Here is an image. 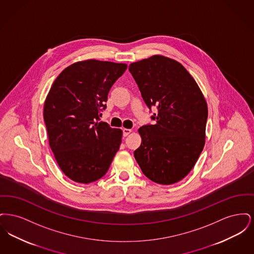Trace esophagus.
Instances as JSON below:
<instances>
[{
  "instance_id": "obj_1",
  "label": "esophagus",
  "mask_w": 254,
  "mask_h": 254,
  "mask_svg": "<svg viewBox=\"0 0 254 254\" xmlns=\"http://www.w3.org/2000/svg\"><path fill=\"white\" fill-rule=\"evenodd\" d=\"M131 132H132V130L129 129V128H124V129H123V135H124L125 137H127V135H129Z\"/></svg>"
}]
</instances>
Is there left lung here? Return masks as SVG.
Wrapping results in <instances>:
<instances>
[{
    "label": "left lung",
    "mask_w": 254,
    "mask_h": 254,
    "mask_svg": "<svg viewBox=\"0 0 254 254\" xmlns=\"http://www.w3.org/2000/svg\"><path fill=\"white\" fill-rule=\"evenodd\" d=\"M155 125L138 129L134 157L145 176L160 185L181 181L193 169L205 142L207 105L193 77L177 61L163 55L128 67Z\"/></svg>",
    "instance_id": "8db88e82"
}]
</instances>
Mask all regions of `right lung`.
<instances>
[{"label":"right lung","mask_w":254,"mask_h":254,"mask_svg":"<svg viewBox=\"0 0 254 254\" xmlns=\"http://www.w3.org/2000/svg\"><path fill=\"white\" fill-rule=\"evenodd\" d=\"M127 64L95 59L65 67L44 104L49 146L61 170L72 181L102 178L121 145L123 131L99 122L108 94Z\"/></svg>","instance_id":"obj_1"}]
</instances>
